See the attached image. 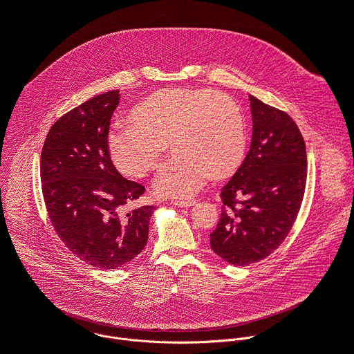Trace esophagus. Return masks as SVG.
I'll return each instance as SVG.
<instances>
[{
  "instance_id": "esophagus-1",
  "label": "esophagus",
  "mask_w": 354,
  "mask_h": 354,
  "mask_svg": "<svg viewBox=\"0 0 354 354\" xmlns=\"http://www.w3.org/2000/svg\"><path fill=\"white\" fill-rule=\"evenodd\" d=\"M171 203H172L174 205H176V207H185V208H187V207L194 205V204H196V200H194V198H187V200H172Z\"/></svg>"
}]
</instances>
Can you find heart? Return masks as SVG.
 <instances>
[{
  "label": "heart",
  "instance_id": "obj_1",
  "mask_svg": "<svg viewBox=\"0 0 354 354\" xmlns=\"http://www.w3.org/2000/svg\"><path fill=\"white\" fill-rule=\"evenodd\" d=\"M135 121H118L109 135L117 167L132 176L151 171L168 140L174 154L154 178L164 197H187L208 175L232 174L245 151V122L229 95L212 89H161L133 110Z\"/></svg>",
  "mask_w": 354,
  "mask_h": 354
}]
</instances>
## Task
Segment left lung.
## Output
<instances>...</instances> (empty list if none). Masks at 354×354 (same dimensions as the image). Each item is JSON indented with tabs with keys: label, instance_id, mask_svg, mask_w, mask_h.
Segmentation results:
<instances>
[{
	"label": "left lung",
	"instance_id": "1",
	"mask_svg": "<svg viewBox=\"0 0 354 354\" xmlns=\"http://www.w3.org/2000/svg\"><path fill=\"white\" fill-rule=\"evenodd\" d=\"M252 140L222 187V214L211 248L234 266L257 263L286 240L301 209L308 160L304 136L283 110L250 95Z\"/></svg>",
	"mask_w": 354,
	"mask_h": 354
}]
</instances>
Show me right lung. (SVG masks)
Returning <instances> with one entry per match:
<instances>
[{
    "instance_id": "add662e5",
    "label": "right lung",
    "mask_w": 354,
    "mask_h": 354,
    "mask_svg": "<svg viewBox=\"0 0 354 354\" xmlns=\"http://www.w3.org/2000/svg\"><path fill=\"white\" fill-rule=\"evenodd\" d=\"M120 91L97 95L50 127L41 151V187L50 223L64 245L102 270L124 266L149 239L154 205L128 211L145 187L114 167L107 136Z\"/></svg>"
}]
</instances>
